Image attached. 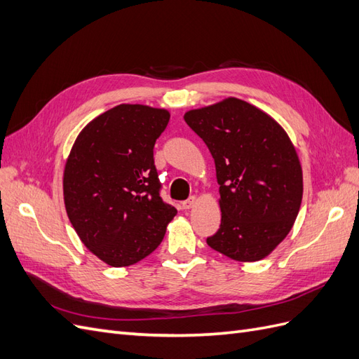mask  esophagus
Instances as JSON below:
<instances>
[{
  "label": "esophagus",
  "instance_id": "34e87169",
  "mask_svg": "<svg viewBox=\"0 0 359 359\" xmlns=\"http://www.w3.org/2000/svg\"><path fill=\"white\" fill-rule=\"evenodd\" d=\"M194 203H196V198L191 196V198H189L187 201L182 202V208H184V210H190V208H193Z\"/></svg>",
  "mask_w": 359,
  "mask_h": 359
}]
</instances>
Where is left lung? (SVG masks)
I'll use <instances>...</instances> for the list:
<instances>
[{
	"label": "left lung",
	"mask_w": 359,
	"mask_h": 359,
	"mask_svg": "<svg viewBox=\"0 0 359 359\" xmlns=\"http://www.w3.org/2000/svg\"><path fill=\"white\" fill-rule=\"evenodd\" d=\"M202 137L220 184L222 224L206 244L238 262L266 257L290 232L302 201V169L285 128L227 97L184 115Z\"/></svg>",
	"instance_id": "obj_1"
}]
</instances>
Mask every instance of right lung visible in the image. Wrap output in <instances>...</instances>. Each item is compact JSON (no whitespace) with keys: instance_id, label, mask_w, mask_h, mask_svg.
Returning a JSON list of instances; mask_svg holds the SVG:
<instances>
[{"instance_id":"right-lung-1","label":"right lung","mask_w":359,"mask_h":359,"mask_svg":"<svg viewBox=\"0 0 359 359\" xmlns=\"http://www.w3.org/2000/svg\"><path fill=\"white\" fill-rule=\"evenodd\" d=\"M170 114L118 104L76 137L62 177L69 220L85 247L104 264H137L163 241L177 210L160 198L154 144Z\"/></svg>"}]
</instances>
